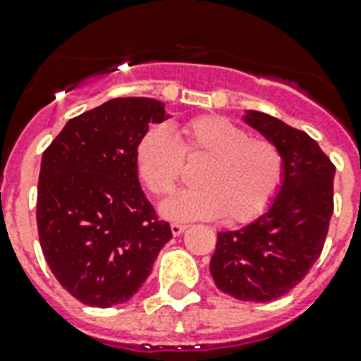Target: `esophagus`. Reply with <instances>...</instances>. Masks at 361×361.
<instances>
[{"label": "esophagus", "instance_id": "1", "mask_svg": "<svg viewBox=\"0 0 361 361\" xmlns=\"http://www.w3.org/2000/svg\"><path fill=\"white\" fill-rule=\"evenodd\" d=\"M185 224H178V222H172L171 224V230H172V235H181V233H183V231H185Z\"/></svg>", "mask_w": 361, "mask_h": 361}]
</instances>
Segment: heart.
<instances>
[{
	"instance_id": "heart-1",
	"label": "heart",
	"mask_w": 361,
	"mask_h": 361,
	"mask_svg": "<svg viewBox=\"0 0 361 361\" xmlns=\"http://www.w3.org/2000/svg\"><path fill=\"white\" fill-rule=\"evenodd\" d=\"M183 157L206 165L196 176L200 187L180 190L161 204V215L171 221L224 216L230 224H243L262 215L282 181L283 159L276 146L250 137L245 128L219 114L189 120L176 137L163 126H152L135 148L137 172L155 196L174 189Z\"/></svg>"
}]
</instances>
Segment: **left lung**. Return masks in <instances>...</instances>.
Wrapping results in <instances>:
<instances>
[{
  "label": "left lung",
  "mask_w": 361,
  "mask_h": 361,
  "mask_svg": "<svg viewBox=\"0 0 361 361\" xmlns=\"http://www.w3.org/2000/svg\"><path fill=\"white\" fill-rule=\"evenodd\" d=\"M243 120L283 159L278 195L247 226L216 233L209 262L221 291L248 302L283 297L319 259L334 211L336 166L307 133L259 111Z\"/></svg>",
  "instance_id": "obj_1"
}]
</instances>
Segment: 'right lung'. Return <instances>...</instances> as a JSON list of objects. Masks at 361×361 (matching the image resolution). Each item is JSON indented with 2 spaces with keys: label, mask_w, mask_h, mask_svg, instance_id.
<instances>
[{
  "label": "right lung",
  "mask_w": 361,
  "mask_h": 361,
  "mask_svg": "<svg viewBox=\"0 0 361 361\" xmlns=\"http://www.w3.org/2000/svg\"><path fill=\"white\" fill-rule=\"evenodd\" d=\"M171 118L154 98H114L68 120L46 148L37 224L59 283L87 306L130 300L172 239L140 189L135 148Z\"/></svg>",
  "instance_id": "add662e5"
}]
</instances>
